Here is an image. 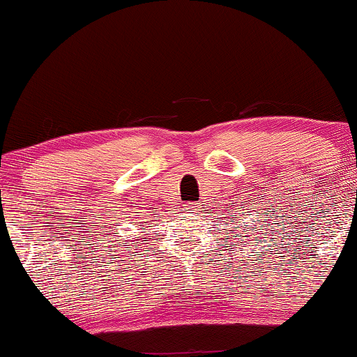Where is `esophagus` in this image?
<instances>
[{"label": "esophagus", "mask_w": 357, "mask_h": 357, "mask_svg": "<svg viewBox=\"0 0 357 357\" xmlns=\"http://www.w3.org/2000/svg\"><path fill=\"white\" fill-rule=\"evenodd\" d=\"M184 209H186L188 214H195L199 211V204L197 203H186L184 204Z\"/></svg>", "instance_id": "1"}]
</instances>
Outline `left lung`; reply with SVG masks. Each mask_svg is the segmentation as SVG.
Listing matches in <instances>:
<instances>
[{
    "label": "left lung",
    "mask_w": 357,
    "mask_h": 357,
    "mask_svg": "<svg viewBox=\"0 0 357 357\" xmlns=\"http://www.w3.org/2000/svg\"><path fill=\"white\" fill-rule=\"evenodd\" d=\"M264 222H266V220H264ZM255 226H256V225H255ZM259 227H261V226H259ZM255 229H256V227H255ZM246 238H248V236H246ZM243 241H244V239H243ZM259 241H261V239H259ZM246 243H248V241H246Z\"/></svg>",
    "instance_id": "8db88e82"
}]
</instances>
